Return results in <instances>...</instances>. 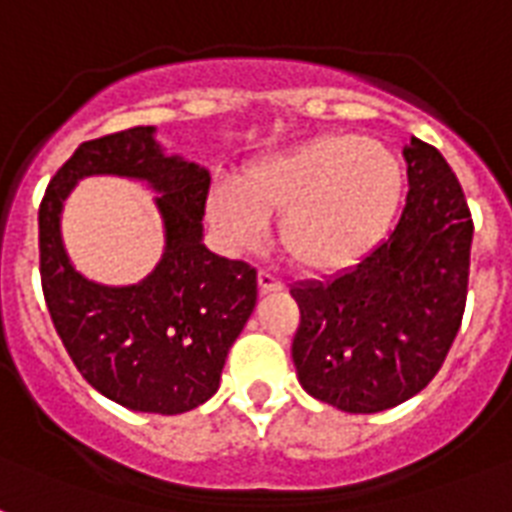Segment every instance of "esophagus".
Segmentation results:
<instances>
[{"label":"esophagus","instance_id":"34e87169","mask_svg":"<svg viewBox=\"0 0 512 512\" xmlns=\"http://www.w3.org/2000/svg\"><path fill=\"white\" fill-rule=\"evenodd\" d=\"M257 287H260V292H281L284 284H281V279L276 276V273L260 271L257 273Z\"/></svg>","mask_w":512,"mask_h":512}]
</instances>
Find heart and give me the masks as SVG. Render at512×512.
<instances>
[{"label":"heart","mask_w":512,"mask_h":512,"mask_svg":"<svg viewBox=\"0 0 512 512\" xmlns=\"http://www.w3.org/2000/svg\"><path fill=\"white\" fill-rule=\"evenodd\" d=\"M404 196L396 154L358 135H324L268 156L233 183L217 185L209 215L239 247L265 236L281 215L279 244L305 271H342L390 231Z\"/></svg>","instance_id":"b5f03b06"}]
</instances>
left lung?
Here are the masks:
<instances>
[{
	"label": "left lung",
	"mask_w": 512,
	"mask_h": 512,
	"mask_svg": "<svg viewBox=\"0 0 512 512\" xmlns=\"http://www.w3.org/2000/svg\"><path fill=\"white\" fill-rule=\"evenodd\" d=\"M404 159L409 193L388 239L329 281L289 289L300 305V385L350 414L417 396L444 364L468 300L473 220L460 180L417 138Z\"/></svg>",
	"instance_id": "8db88e82"
}]
</instances>
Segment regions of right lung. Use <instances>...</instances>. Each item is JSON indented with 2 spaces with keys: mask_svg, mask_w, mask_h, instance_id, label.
<instances>
[{
  "mask_svg": "<svg viewBox=\"0 0 512 512\" xmlns=\"http://www.w3.org/2000/svg\"><path fill=\"white\" fill-rule=\"evenodd\" d=\"M154 132L87 140L55 172L39 207V273L55 332L92 388L132 412L183 414L217 393L228 350L255 311L257 271L204 247L209 172L164 154ZM87 174L135 176L160 191L168 244L138 285L103 288L67 260L59 212Z\"/></svg>",
  "mask_w": 512,
  "mask_h": 512,
  "instance_id": "1",
  "label": "right lung"
}]
</instances>
